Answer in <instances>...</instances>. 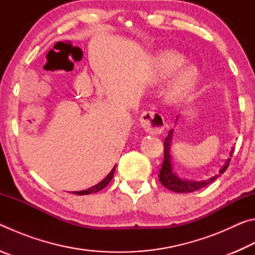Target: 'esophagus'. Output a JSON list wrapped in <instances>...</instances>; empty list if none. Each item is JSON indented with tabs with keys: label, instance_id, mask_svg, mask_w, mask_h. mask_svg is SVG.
<instances>
[{
	"label": "esophagus",
	"instance_id": "34e87169",
	"mask_svg": "<svg viewBox=\"0 0 255 255\" xmlns=\"http://www.w3.org/2000/svg\"><path fill=\"white\" fill-rule=\"evenodd\" d=\"M140 126L144 128L145 131L153 135H157L163 131L165 127L164 118L162 115L154 111H144L140 116Z\"/></svg>",
	"mask_w": 255,
	"mask_h": 255
}]
</instances>
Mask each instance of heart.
<instances>
[{
	"instance_id": "b5f03b06",
	"label": "heart",
	"mask_w": 255,
	"mask_h": 255,
	"mask_svg": "<svg viewBox=\"0 0 255 255\" xmlns=\"http://www.w3.org/2000/svg\"><path fill=\"white\" fill-rule=\"evenodd\" d=\"M184 64V57L173 50H165L158 55L156 63V77L162 81L174 74L176 70ZM198 77L196 66L188 65L181 68L175 73L166 90V98L170 101H176L184 97L192 86L195 85Z\"/></svg>"
}]
</instances>
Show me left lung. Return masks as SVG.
Masks as SVG:
<instances>
[{
    "mask_svg": "<svg viewBox=\"0 0 255 255\" xmlns=\"http://www.w3.org/2000/svg\"><path fill=\"white\" fill-rule=\"evenodd\" d=\"M178 119V117H176ZM176 122V120H175ZM172 136H173V129H171L169 131V135L164 140V161H163V165L162 169L159 171L158 174V179L159 182L162 183V185L167 188L171 191L176 192V193H189V192H193L197 191L201 188L206 187L207 184H209L210 182H213L214 180H216L218 176H221L224 172L226 171L228 167V164L231 162V158H228L225 165H224L221 170H219V173L216 174L214 176H211L210 179L206 180V181H188V180H182L180 179L178 175H176L173 172V167H172V162H171V143H172ZM233 153H234V149L231 150L230 156L232 157Z\"/></svg>",
    "mask_w": 255,
    "mask_h": 255,
    "instance_id": "8db88e82",
    "label": "left lung"
}]
</instances>
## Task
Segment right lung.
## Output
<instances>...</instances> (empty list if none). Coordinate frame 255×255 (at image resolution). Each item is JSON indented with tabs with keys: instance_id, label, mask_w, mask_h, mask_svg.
Returning <instances> with one entry per match:
<instances>
[{
	"instance_id": "1",
	"label": "right lung",
	"mask_w": 255,
	"mask_h": 255,
	"mask_svg": "<svg viewBox=\"0 0 255 255\" xmlns=\"http://www.w3.org/2000/svg\"><path fill=\"white\" fill-rule=\"evenodd\" d=\"M115 170H116V165L114 166V169L111 170L110 173L108 174V175L106 176V178L101 181V182H99L98 184L93 185V187L86 189V190H82V191H75V192H73V193H75V195L82 196V195H90V193H96V192H98V191H100V190H102L103 188H106L107 185L109 184V182H110L111 179H112V176H114Z\"/></svg>"
}]
</instances>
